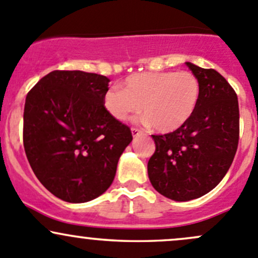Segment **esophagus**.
I'll return each instance as SVG.
<instances>
[{
  "instance_id": "1",
  "label": "esophagus",
  "mask_w": 258,
  "mask_h": 258,
  "mask_svg": "<svg viewBox=\"0 0 258 258\" xmlns=\"http://www.w3.org/2000/svg\"><path fill=\"white\" fill-rule=\"evenodd\" d=\"M131 132H132V136L134 137H137V136H140V135H142V131L139 128H132Z\"/></svg>"
}]
</instances>
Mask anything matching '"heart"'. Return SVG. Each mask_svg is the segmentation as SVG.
I'll list each match as a JSON object with an SVG mask.
<instances>
[{
	"mask_svg": "<svg viewBox=\"0 0 258 258\" xmlns=\"http://www.w3.org/2000/svg\"><path fill=\"white\" fill-rule=\"evenodd\" d=\"M199 98L200 83L191 72H142L127 77L121 90L106 91L103 106L117 121H127L142 110L146 123L166 134L188 121Z\"/></svg>",
	"mask_w": 258,
	"mask_h": 258,
	"instance_id": "obj_1",
	"label": "heart"
}]
</instances>
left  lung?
Instances as JSON below:
<instances>
[{
	"instance_id": "left-lung-1",
	"label": "left lung",
	"mask_w": 258,
	"mask_h": 258,
	"mask_svg": "<svg viewBox=\"0 0 258 258\" xmlns=\"http://www.w3.org/2000/svg\"><path fill=\"white\" fill-rule=\"evenodd\" d=\"M186 64L200 83L199 102L183 126L170 134L152 135L156 151L147 165L153 188L179 202L199 199L222 181L240 136L235 90L215 70Z\"/></svg>"
}]
</instances>
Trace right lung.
Returning <instances> with one entry per match:
<instances>
[{
    "label": "right lung",
    "instance_id": "1",
    "mask_svg": "<svg viewBox=\"0 0 258 258\" xmlns=\"http://www.w3.org/2000/svg\"><path fill=\"white\" fill-rule=\"evenodd\" d=\"M110 80L83 71H52L27 93L23 146L38 181L71 204L107 191L132 141L130 127L103 106Z\"/></svg>",
    "mask_w": 258,
    "mask_h": 258
}]
</instances>
